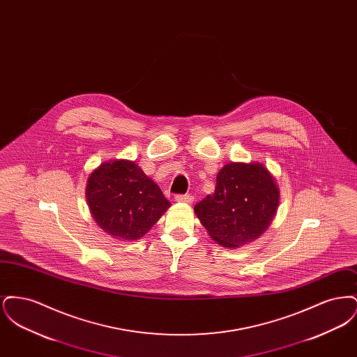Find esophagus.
Masks as SVG:
<instances>
[{
	"label": "esophagus",
	"mask_w": 357,
	"mask_h": 357,
	"mask_svg": "<svg viewBox=\"0 0 357 357\" xmlns=\"http://www.w3.org/2000/svg\"><path fill=\"white\" fill-rule=\"evenodd\" d=\"M175 199L178 202H185V204H191L194 201L192 195H190V194H179V195L175 197Z\"/></svg>",
	"instance_id": "obj_1"
}]
</instances>
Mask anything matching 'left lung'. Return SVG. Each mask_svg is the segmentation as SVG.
<instances>
[{
    "label": "left lung",
    "instance_id": "8db88e82",
    "mask_svg": "<svg viewBox=\"0 0 357 357\" xmlns=\"http://www.w3.org/2000/svg\"><path fill=\"white\" fill-rule=\"evenodd\" d=\"M280 192L261 163H229L217 186L194 211L210 237L225 248H238L259 237L272 223Z\"/></svg>",
    "mask_w": 357,
    "mask_h": 357
}]
</instances>
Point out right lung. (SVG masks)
<instances>
[{"label":"right lung","mask_w":357,"mask_h":357,"mask_svg":"<svg viewBox=\"0 0 357 357\" xmlns=\"http://www.w3.org/2000/svg\"><path fill=\"white\" fill-rule=\"evenodd\" d=\"M86 201L96 223L120 241L143 237L170 207L159 186L130 160L102 163L93 171Z\"/></svg>","instance_id":"add662e5"}]
</instances>
